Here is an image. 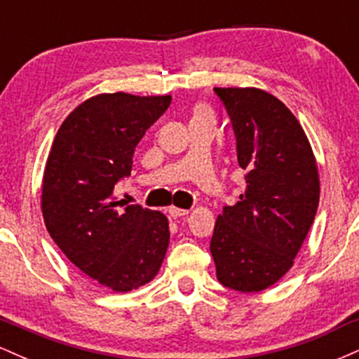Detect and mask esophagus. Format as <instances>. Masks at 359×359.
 Returning a JSON list of instances; mask_svg holds the SVG:
<instances>
[{
  "mask_svg": "<svg viewBox=\"0 0 359 359\" xmlns=\"http://www.w3.org/2000/svg\"><path fill=\"white\" fill-rule=\"evenodd\" d=\"M168 214H170L172 217H174V219H177V217H182V216H187L189 214V211L187 209H180V208H174V205H172L170 209H168Z\"/></svg>",
  "mask_w": 359,
  "mask_h": 359,
  "instance_id": "obj_1",
  "label": "esophagus"
}]
</instances>
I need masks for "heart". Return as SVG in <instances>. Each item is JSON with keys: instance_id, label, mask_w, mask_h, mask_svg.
<instances>
[{"instance_id": "1", "label": "heart", "mask_w": 359, "mask_h": 359, "mask_svg": "<svg viewBox=\"0 0 359 359\" xmlns=\"http://www.w3.org/2000/svg\"><path fill=\"white\" fill-rule=\"evenodd\" d=\"M201 116H209L211 118V113H209L205 108H197L196 113H194V118H201Z\"/></svg>"}]
</instances>
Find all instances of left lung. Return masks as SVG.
<instances>
[{
    "label": "left lung",
    "mask_w": 359,
    "mask_h": 359,
    "mask_svg": "<svg viewBox=\"0 0 359 359\" xmlns=\"http://www.w3.org/2000/svg\"><path fill=\"white\" fill-rule=\"evenodd\" d=\"M236 137L246 189L211 238L217 280L238 292L273 285L294 265L319 205L311 143L292 111L257 88H214Z\"/></svg>",
    "instance_id": "left-lung-1"
}]
</instances>
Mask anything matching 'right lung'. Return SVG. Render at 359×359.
I'll return each mask as SVG.
<instances>
[{
	"mask_svg": "<svg viewBox=\"0 0 359 359\" xmlns=\"http://www.w3.org/2000/svg\"><path fill=\"white\" fill-rule=\"evenodd\" d=\"M170 101L126 93L90 97L65 118L48 154L45 226L77 269L114 292L145 285L165 258L167 217L116 203L113 191L131 174L135 148Z\"/></svg>",
	"mask_w": 359,
	"mask_h": 359,
	"instance_id": "1",
	"label": "right lung"
}]
</instances>
